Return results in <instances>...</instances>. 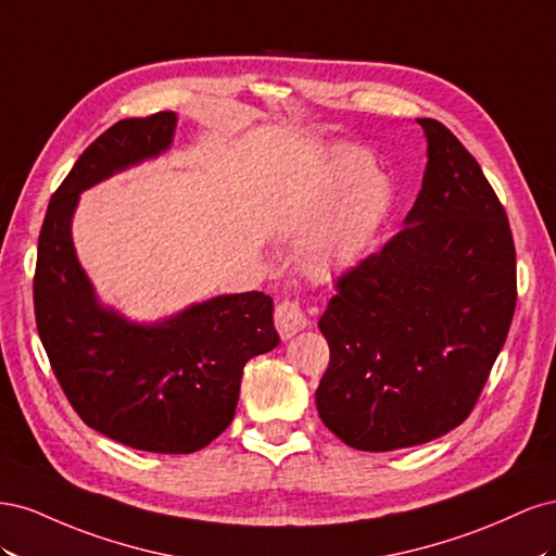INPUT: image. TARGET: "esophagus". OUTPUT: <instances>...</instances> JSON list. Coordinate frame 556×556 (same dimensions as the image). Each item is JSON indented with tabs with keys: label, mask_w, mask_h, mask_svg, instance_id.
Returning <instances> with one entry per match:
<instances>
[{
	"label": "esophagus",
	"mask_w": 556,
	"mask_h": 556,
	"mask_svg": "<svg viewBox=\"0 0 556 556\" xmlns=\"http://www.w3.org/2000/svg\"><path fill=\"white\" fill-rule=\"evenodd\" d=\"M274 319H276V329L280 333V339H292L294 333L308 327V317L304 308H301L299 299H282L276 306Z\"/></svg>",
	"instance_id": "34e87169"
}]
</instances>
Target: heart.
<instances>
[{
	"mask_svg": "<svg viewBox=\"0 0 556 556\" xmlns=\"http://www.w3.org/2000/svg\"><path fill=\"white\" fill-rule=\"evenodd\" d=\"M392 204L387 176L366 164L357 150L339 148L313 194L308 220L323 217L301 245L308 274L331 278L362 260Z\"/></svg>",
	"mask_w": 556,
	"mask_h": 556,
	"instance_id": "1",
	"label": "heart"
}]
</instances>
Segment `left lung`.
<instances>
[{"instance_id":"8db88e82","label":"left lung","mask_w":556,"mask_h":556,"mask_svg":"<svg viewBox=\"0 0 556 556\" xmlns=\"http://www.w3.org/2000/svg\"><path fill=\"white\" fill-rule=\"evenodd\" d=\"M399 233L336 282L319 331L329 366L315 392L325 427L364 452L429 443L473 410L517 304L506 208L439 121Z\"/></svg>"}]
</instances>
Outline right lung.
I'll return each mask as SVG.
<instances>
[{"mask_svg": "<svg viewBox=\"0 0 556 556\" xmlns=\"http://www.w3.org/2000/svg\"><path fill=\"white\" fill-rule=\"evenodd\" d=\"M176 113L127 117L92 141L43 217L35 315L53 374L78 417L111 441L190 454L233 419L243 366L278 345L264 292L215 296L155 325L99 304L72 241L78 194L172 146Z\"/></svg>", "mask_w": 556, "mask_h": 556, "instance_id": "right-lung-1", "label": "right lung"}]
</instances>
